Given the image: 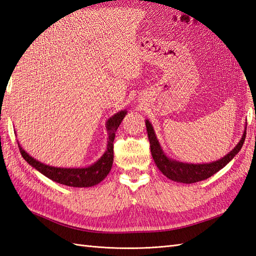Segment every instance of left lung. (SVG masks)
Here are the masks:
<instances>
[{"mask_svg": "<svg viewBox=\"0 0 256 256\" xmlns=\"http://www.w3.org/2000/svg\"><path fill=\"white\" fill-rule=\"evenodd\" d=\"M146 130H148V136L150 144V153L153 156V160L157 168L164 174V175L172 179L174 182H184V184H194L197 182L204 180V179L214 175L216 172L222 170L228 162H229L233 157H234L240 150L242 148V145L246 140V130L244 131L242 138L238 145L233 148L229 154H226L224 158H221L216 162H209V164H187V162H182L170 160L167 157L162 150L160 144L158 140L156 138V135L154 132V128L152 126L148 120L145 121Z\"/></svg>", "mask_w": 256, "mask_h": 256, "instance_id": "obj_1", "label": "left lung"}]
</instances>
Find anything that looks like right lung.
<instances>
[{"instance_id":"1","label":"right lung","mask_w":256,"mask_h":256,"mask_svg":"<svg viewBox=\"0 0 256 256\" xmlns=\"http://www.w3.org/2000/svg\"><path fill=\"white\" fill-rule=\"evenodd\" d=\"M126 111H120L114 114L112 118L108 120L106 130L108 133V140L106 145V150L102 155L99 160H96L94 164L84 168H62V167H54L50 165H45L42 162L36 160L34 157L28 155L26 152L18 144L20 152L23 158L28 162L42 175H45L52 180L58 184H66L70 187H91L94 184H99L104 179L108 174L110 172L111 167L113 164V140L116 138V132L118 128L121 124L122 120L124 118Z\"/></svg>"}]
</instances>
